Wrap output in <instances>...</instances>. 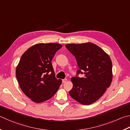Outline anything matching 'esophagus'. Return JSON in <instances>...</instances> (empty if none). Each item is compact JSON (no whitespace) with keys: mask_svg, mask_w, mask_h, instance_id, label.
Segmentation results:
<instances>
[{"mask_svg":"<svg viewBox=\"0 0 130 130\" xmlns=\"http://www.w3.org/2000/svg\"><path fill=\"white\" fill-rule=\"evenodd\" d=\"M67 81V79H66V78H65V79H63L62 80V83H65V82H66Z\"/></svg>","mask_w":130,"mask_h":130,"instance_id":"obj_1","label":"esophagus"}]
</instances>
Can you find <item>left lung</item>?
I'll use <instances>...</instances> for the list:
<instances>
[{
  "instance_id": "8db88e82",
  "label": "left lung",
  "mask_w": 130,
  "mask_h": 130,
  "mask_svg": "<svg viewBox=\"0 0 130 130\" xmlns=\"http://www.w3.org/2000/svg\"><path fill=\"white\" fill-rule=\"evenodd\" d=\"M77 60L79 69L72 77L73 88L69 91L72 98L82 105L95 102L110 86L112 79L111 58L100 46L91 42L65 45ZM84 74L80 78L77 75Z\"/></svg>"
}]
</instances>
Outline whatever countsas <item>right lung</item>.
<instances>
[{
  "label": "right lung",
  "instance_id": "add662e5",
  "mask_svg": "<svg viewBox=\"0 0 130 130\" xmlns=\"http://www.w3.org/2000/svg\"><path fill=\"white\" fill-rule=\"evenodd\" d=\"M62 47L57 43H40L23 53L16 67L18 83L28 97L36 103L48 100L55 95L62 83L55 77L52 60Z\"/></svg>",
  "mask_w": 130,
  "mask_h": 130
}]
</instances>
